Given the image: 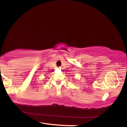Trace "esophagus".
<instances>
[{
	"instance_id": "34e87169",
	"label": "esophagus",
	"mask_w": 127,
	"mask_h": 127,
	"mask_svg": "<svg viewBox=\"0 0 127 127\" xmlns=\"http://www.w3.org/2000/svg\"><path fill=\"white\" fill-rule=\"evenodd\" d=\"M59 68H60V67H59Z\"/></svg>"
}]
</instances>
